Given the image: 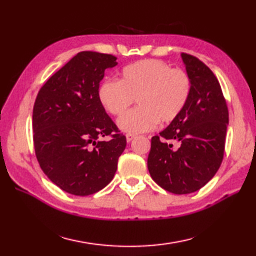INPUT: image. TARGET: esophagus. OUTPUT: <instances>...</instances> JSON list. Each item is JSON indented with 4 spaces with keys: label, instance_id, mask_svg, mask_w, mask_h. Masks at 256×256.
<instances>
[{
    "label": "esophagus",
    "instance_id": "1",
    "mask_svg": "<svg viewBox=\"0 0 256 256\" xmlns=\"http://www.w3.org/2000/svg\"><path fill=\"white\" fill-rule=\"evenodd\" d=\"M135 138V135L134 134H126V140L130 143L132 142V140Z\"/></svg>",
    "mask_w": 256,
    "mask_h": 256
}]
</instances>
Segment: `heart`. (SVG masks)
I'll return each instance as SVG.
<instances>
[{"instance_id": "heart-1", "label": "heart", "mask_w": 256, "mask_h": 256, "mask_svg": "<svg viewBox=\"0 0 256 256\" xmlns=\"http://www.w3.org/2000/svg\"><path fill=\"white\" fill-rule=\"evenodd\" d=\"M192 94V79L182 69H170L158 59H144L124 67L118 81L106 80L98 99L112 116H122L136 99L138 108L118 118L123 132L150 131L157 123L168 124L180 116Z\"/></svg>"}]
</instances>
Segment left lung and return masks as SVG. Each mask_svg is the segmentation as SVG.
I'll return each mask as SVG.
<instances>
[{"label": "left lung", "instance_id": "1", "mask_svg": "<svg viewBox=\"0 0 256 256\" xmlns=\"http://www.w3.org/2000/svg\"><path fill=\"white\" fill-rule=\"evenodd\" d=\"M192 79L189 100L175 121L152 138L148 167L153 180L176 194L197 192L224 160L229 112L218 79L194 56L182 54ZM176 140L178 149L164 142Z\"/></svg>", "mask_w": 256, "mask_h": 256}]
</instances>
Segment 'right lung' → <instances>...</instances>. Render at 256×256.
I'll return each mask as SVG.
<instances>
[{
    "label": "right lung",
    "mask_w": 256,
    "mask_h": 256,
    "mask_svg": "<svg viewBox=\"0 0 256 256\" xmlns=\"http://www.w3.org/2000/svg\"><path fill=\"white\" fill-rule=\"evenodd\" d=\"M116 57L81 52L47 80L32 108L37 160L50 180L74 196L96 194L116 172L126 138L98 99L104 72ZM114 134H112V132ZM112 135V140L100 138Z\"/></svg>",
    "instance_id": "add662e5"
}]
</instances>
